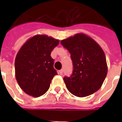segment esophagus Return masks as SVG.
Segmentation results:
<instances>
[{"label":"esophagus","instance_id":"34e87169","mask_svg":"<svg viewBox=\"0 0 122 122\" xmlns=\"http://www.w3.org/2000/svg\"><path fill=\"white\" fill-rule=\"evenodd\" d=\"M63 70H59V71H58V73H59V75H63Z\"/></svg>","mask_w":122,"mask_h":122}]
</instances>
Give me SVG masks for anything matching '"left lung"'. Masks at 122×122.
<instances>
[{"label":"left lung","instance_id":"1","mask_svg":"<svg viewBox=\"0 0 122 122\" xmlns=\"http://www.w3.org/2000/svg\"><path fill=\"white\" fill-rule=\"evenodd\" d=\"M61 44L71 54L73 66L71 75L64 77L67 89L80 97L98 91L108 73L106 56L102 48L83 33L64 39Z\"/></svg>","mask_w":122,"mask_h":122}]
</instances>
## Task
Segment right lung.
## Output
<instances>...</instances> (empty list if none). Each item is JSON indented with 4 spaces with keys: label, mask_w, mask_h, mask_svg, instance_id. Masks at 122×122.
Returning <instances> with one entry per match:
<instances>
[{
    "label": "right lung",
    "mask_w": 122,
    "mask_h": 122,
    "mask_svg": "<svg viewBox=\"0 0 122 122\" xmlns=\"http://www.w3.org/2000/svg\"><path fill=\"white\" fill-rule=\"evenodd\" d=\"M59 43V40L47 35H36L18 51L14 63L15 75L26 94L38 97L49 89L52 79L57 75L51 54Z\"/></svg>",
    "instance_id": "right-lung-1"
}]
</instances>
